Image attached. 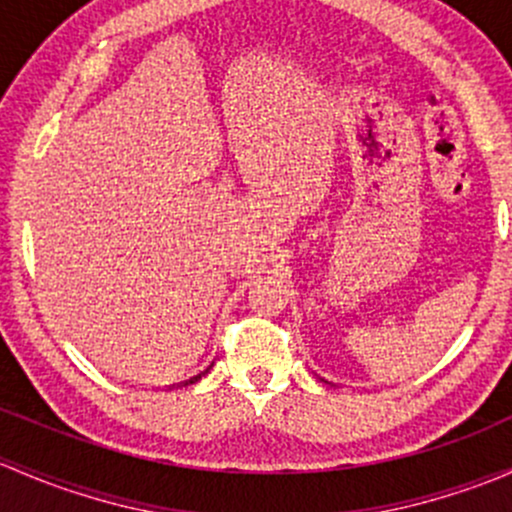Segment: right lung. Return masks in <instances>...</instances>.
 <instances>
[{
	"mask_svg": "<svg viewBox=\"0 0 512 512\" xmlns=\"http://www.w3.org/2000/svg\"><path fill=\"white\" fill-rule=\"evenodd\" d=\"M208 370H211V368H208ZM208 370H203V373H201V375H206V373H208ZM201 375H196V378H191V380H188V383H196V380H201ZM188 383H184V385H188Z\"/></svg>",
	"mask_w": 512,
	"mask_h": 512,
	"instance_id": "1",
	"label": "right lung"
}]
</instances>
